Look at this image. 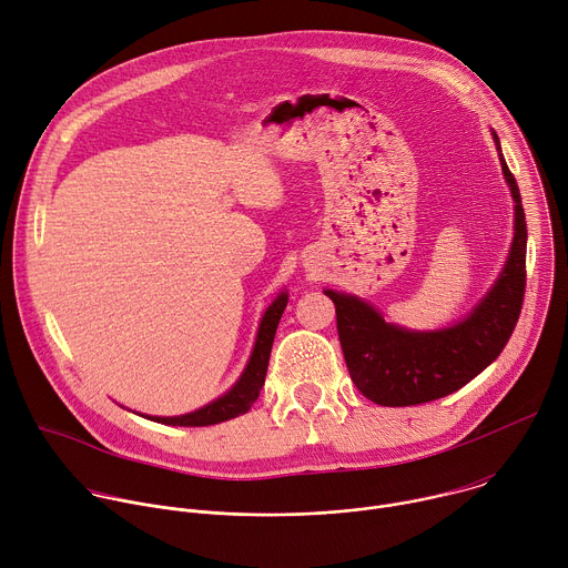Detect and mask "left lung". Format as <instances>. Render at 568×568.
I'll return each instance as SVG.
<instances>
[{
	"mask_svg": "<svg viewBox=\"0 0 568 568\" xmlns=\"http://www.w3.org/2000/svg\"><path fill=\"white\" fill-rule=\"evenodd\" d=\"M504 178L515 200V237L504 272L476 307L452 328L416 333L386 323L366 301L326 290L337 312V333L351 379L382 407H412L463 388L506 348L526 292V215L499 136Z\"/></svg>",
	"mask_w": 568,
	"mask_h": 568,
	"instance_id": "8db88e82",
	"label": "left lung"
}]
</instances>
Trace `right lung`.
<instances>
[{"label":"right lung","instance_id":"1","mask_svg":"<svg viewBox=\"0 0 568 568\" xmlns=\"http://www.w3.org/2000/svg\"><path fill=\"white\" fill-rule=\"evenodd\" d=\"M285 305H287V294L281 292L274 298V303L267 307V312L261 321L254 353L250 357V364H247L245 373L240 375V379L222 397L213 399L211 404H206V407H202L193 414H186V416H173V418L145 416V418L154 420V423L173 425V427H209V425H217V423H224V420H231V418L247 414L252 409V404L258 399L261 388L265 384L274 335H276L278 321L283 316Z\"/></svg>","mask_w":568,"mask_h":568}]
</instances>
